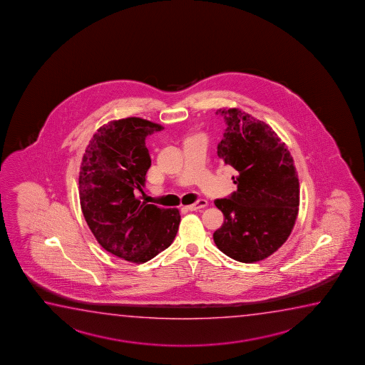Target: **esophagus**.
<instances>
[{
	"label": "esophagus",
	"instance_id": "34e87169",
	"mask_svg": "<svg viewBox=\"0 0 365 365\" xmlns=\"http://www.w3.org/2000/svg\"><path fill=\"white\" fill-rule=\"evenodd\" d=\"M207 206V201L206 200H198L197 202L192 203L190 206H187V208L190 210V211H197V210H201V208H205Z\"/></svg>",
	"mask_w": 365,
	"mask_h": 365
}]
</instances>
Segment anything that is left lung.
I'll use <instances>...</instances> for the list:
<instances>
[{
    "label": "left lung",
    "instance_id": "left-lung-1",
    "mask_svg": "<svg viewBox=\"0 0 365 365\" xmlns=\"http://www.w3.org/2000/svg\"><path fill=\"white\" fill-rule=\"evenodd\" d=\"M227 128L217 155L236 170L237 191L216 200L225 221L213 242L242 263L268 258L286 242L299 206V182L291 153L269 125L239 108H220Z\"/></svg>",
    "mask_w": 365,
    "mask_h": 365
}]
</instances>
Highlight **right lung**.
I'll use <instances>...</instances> for the list:
<instances>
[{
    "mask_svg": "<svg viewBox=\"0 0 365 365\" xmlns=\"http://www.w3.org/2000/svg\"><path fill=\"white\" fill-rule=\"evenodd\" d=\"M162 125L140 118L101 126L86 149L79 170V201L84 220L105 250L133 263H145L173 242L178 208L141 202L152 159L148 135Z\"/></svg>",
    "mask_w": 365,
    "mask_h": 365,
    "instance_id": "add662e5",
    "label": "right lung"
}]
</instances>
